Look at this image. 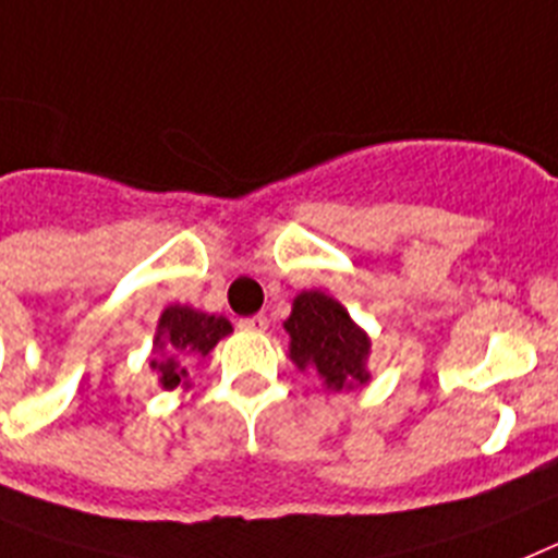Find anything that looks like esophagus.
<instances>
[{
	"label": "esophagus",
	"instance_id": "34e87169",
	"mask_svg": "<svg viewBox=\"0 0 558 558\" xmlns=\"http://www.w3.org/2000/svg\"><path fill=\"white\" fill-rule=\"evenodd\" d=\"M241 331H266L269 328V319L264 317V314H255V317H244L239 323Z\"/></svg>",
	"mask_w": 558,
	"mask_h": 558
}]
</instances>
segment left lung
Here are the masks:
<instances>
[{"mask_svg": "<svg viewBox=\"0 0 558 558\" xmlns=\"http://www.w3.org/2000/svg\"><path fill=\"white\" fill-rule=\"evenodd\" d=\"M292 337V360L298 367H314L328 387L365 385V360L371 351L365 331L353 326L348 312L323 292H303L286 319Z\"/></svg>", "mask_w": 558, "mask_h": 558, "instance_id": "1", "label": "left lung"}]
</instances>
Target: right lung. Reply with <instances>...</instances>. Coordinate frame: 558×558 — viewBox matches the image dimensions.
Instances as JSON below:
<instances>
[{"instance_id": "right-lung-1", "label": "right lung", "mask_w": 558, "mask_h": 558, "mask_svg": "<svg viewBox=\"0 0 558 558\" xmlns=\"http://www.w3.org/2000/svg\"><path fill=\"white\" fill-rule=\"evenodd\" d=\"M230 331V323L225 317H216V314L193 312L187 306L165 308L162 317H159L157 342L168 345V353L159 360H151V367L159 373V381L165 387H177L179 379L187 376L182 360L185 356H207L213 345Z\"/></svg>"}]
</instances>
